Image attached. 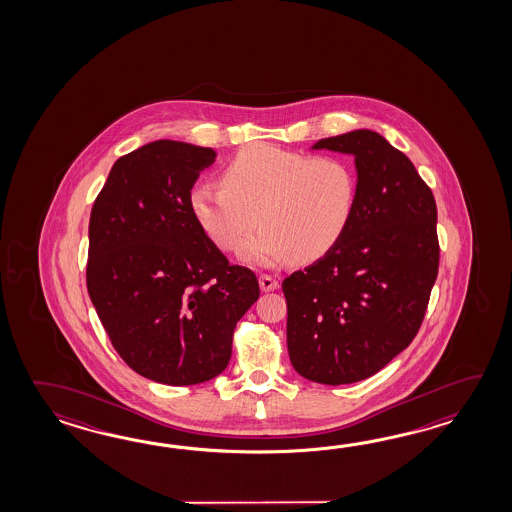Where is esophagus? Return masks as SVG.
I'll return each mask as SVG.
<instances>
[{
    "label": "esophagus",
    "mask_w": 512,
    "mask_h": 512,
    "mask_svg": "<svg viewBox=\"0 0 512 512\" xmlns=\"http://www.w3.org/2000/svg\"><path fill=\"white\" fill-rule=\"evenodd\" d=\"M260 287L261 291L271 293V291H276V289H278V280H276V278H272L269 274H261Z\"/></svg>",
    "instance_id": "esophagus-1"
}]
</instances>
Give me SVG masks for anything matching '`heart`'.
Segmentation results:
<instances>
[{"mask_svg": "<svg viewBox=\"0 0 512 512\" xmlns=\"http://www.w3.org/2000/svg\"><path fill=\"white\" fill-rule=\"evenodd\" d=\"M357 207V174L344 157L291 152L265 142L241 148L221 172V186L197 185L190 210L223 252L243 249L260 265H307L337 247Z\"/></svg>", "mask_w": 512, "mask_h": 512, "instance_id": "1", "label": "heart"}]
</instances>
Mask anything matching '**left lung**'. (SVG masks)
Wrapping results in <instances>:
<instances>
[{
	"instance_id": "8db88e82",
	"label": "left lung",
	"mask_w": 512,
	"mask_h": 512,
	"mask_svg": "<svg viewBox=\"0 0 512 512\" xmlns=\"http://www.w3.org/2000/svg\"><path fill=\"white\" fill-rule=\"evenodd\" d=\"M313 148L355 157L357 207L333 251L283 280L287 349L302 377L338 386L375 375L417 335L439 269L437 207L412 161L375 131Z\"/></svg>"
}]
</instances>
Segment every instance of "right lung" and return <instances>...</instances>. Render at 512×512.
<instances>
[{"label":"right lung","instance_id":"add662e5","mask_svg":"<svg viewBox=\"0 0 512 512\" xmlns=\"http://www.w3.org/2000/svg\"><path fill=\"white\" fill-rule=\"evenodd\" d=\"M216 152L155 141L122 155L89 218L87 293L113 348L150 381L190 386L229 366L232 335L258 298L199 229L190 192Z\"/></svg>","mask_w":512,"mask_h":512}]
</instances>
